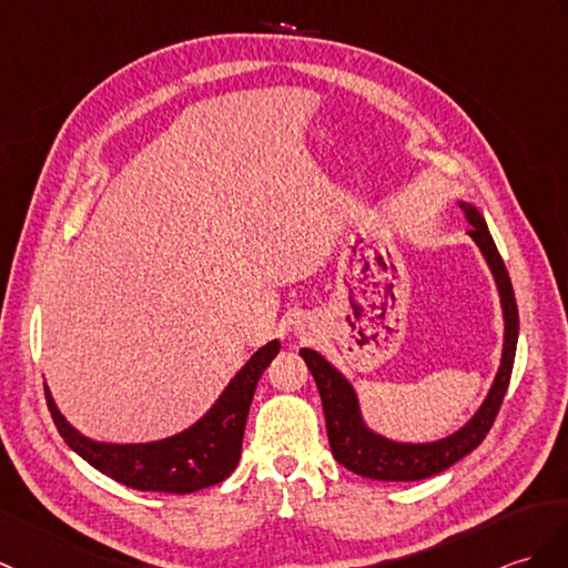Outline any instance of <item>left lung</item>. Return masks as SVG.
Segmentation results:
<instances>
[{"label": "left lung", "mask_w": 568, "mask_h": 568, "mask_svg": "<svg viewBox=\"0 0 568 568\" xmlns=\"http://www.w3.org/2000/svg\"><path fill=\"white\" fill-rule=\"evenodd\" d=\"M459 207H463L467 222L471 224L467 234L471 236L474 244L479 246V252L484 254L494 273V281L500 295V310H504V353H500L496 379L489 394H486L484 404L479 406V412L474 414L463 428L447 435V438L433 443L389 440L385 435L367 428L358 406V394H355L351 382L341 375L322 353H316L312 348L300 351L316 382V389H320L328 445H332L336 463L355 474H361V477L377 481H418L453 467L465 455H469L474 447L481 445L486 433L494 426L500 402L506 397L518 346L516 295H513V285L504 266V258L498 254L494 236L489 227H486L481 213L465 201H459Z\"/></svg>", "instance_id": "1"}]
</instances>
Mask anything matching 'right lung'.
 Masks as SVG:
<instances>
[{
	"instance_id": "1",
	"label": "right lung",
	"mask_w": 568,
	"mask_h": 568,
	"mask_svg": "<svg viewBox=\"0 0 568 568\" xmlns=\"http://www.w3.org/2000/svg\"><path fill=\"white\" fill-rule=\"evenodd\" d=\"M281 341H268L224 387L210 412L186 430L152 443H99L79 433L60 414L45 387L50 416L72 450L105 477L138 491L193 494L224 481L242 455V438L258 377L278 355Z\"/></svg>"
}]
</instances>
